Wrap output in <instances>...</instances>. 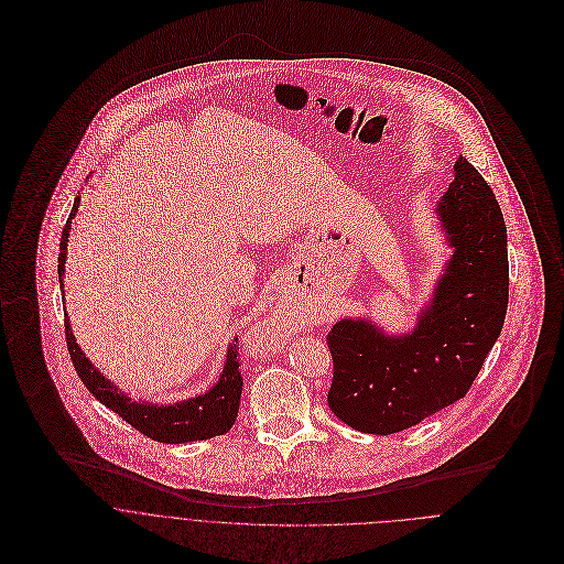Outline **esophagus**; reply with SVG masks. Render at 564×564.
I'll use <instances>...</instances> for the list:
<instances>
[{
    "instance_id": "1",
    "label": "esophagus",
    "mask_w": 564,
    "mask_h": 564,
    "mask_svg": "<svg viewBox=\"0 0 564 564\" xmlns=\"http://www.w3.org/2000/svg\"><path fill=\"white\" fill-rule=\"evenodd\" d=\"M262 336H267L269 340H275V343H284V329L282 325L278 323V319H269V322L262 323Z\"/></svg>"
}]
</instances>
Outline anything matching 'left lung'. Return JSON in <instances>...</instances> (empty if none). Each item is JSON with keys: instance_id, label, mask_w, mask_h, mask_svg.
Here are the masks:
<instances>
[{"instance_id": "obj_1", "label": "left lung", "mask_w": 564, "mask_h": 564, "mask_svg": "<svg viewBox=\"0 0 564 564\" xmlns=\"http://www.w3.org/2000/svg\"><path fill=\"white\" fill-rule=\"evenodd\" d=\"M452 258L408 334L343 319L327 334L329 410L367 434H395L467 395L508 311V237L480 171L458 159L438 202Z\"/></svg>"}]
</instances>
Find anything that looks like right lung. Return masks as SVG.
I'll use <instances>...</instances> for the list:
<instances>
[{
	"label": "right lung",
	"mask_w": 564,
	"mask_h": 564,
	"mask_svg": "<svg viewBox=\"0 0 564 564\" xmlns=\"http://www.w3.org/2000/svg\"><path fill=\"white\" fill-rule=\"evenodd\" d=\"M80 206V197H76L72 215L67 219V226L63 230L61 239V253H58V278L63 289V275H65V258H67V242L72 232V219L76 217ZM65 334H67V347L69 356L74 360V367L80 376L84 387L93 393L97 402L106 408L115 410L123 421H128L132 427L143 432L148 438L159 443H193V441H206L219 434H226L239 414L241 403L242 378L239 367V347L237 338L228 347L224 371L217 380V384L191 400L175 403L132 402L119 387H115L110 380L99 373L90 360L82 354L76 336L72 332L69 315H65Z\"/></svg>",
	"instance_id": "1"
}]
</instances>
